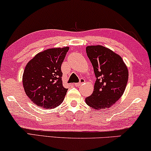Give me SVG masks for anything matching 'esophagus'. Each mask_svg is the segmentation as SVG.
Returning a JSON list of instances; mask_svg holds the SVG:
<instances>
[{"instance_id": "34e87169", "label": "esophagus", "mask_w": 151, "mask_h": 151, "mask_svg": "<svg viewBox=\"0 0 151 151\" xmlns=\"http://www.w3.org/2000/svg\"><path fill=\"white\" fill-rule=\"evenodd\" d=\"M84 82H85V80L84 79H80V81L79 82V83H74V86H81L83 83H84Z\"/></svg>"}]
</instances>
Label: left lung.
Instances as JSON below:
<instances>
[{"instance_id": "1", "label": "left lung", "mask_w": 151, "mask_h": 151, "mask_svg": "<svg viewBox=\"0 0 151 151\" xmlns=\"http://www.w3.org/2000/svg\"><path fill=\"white\" fill-rule=\"evenodd\" d=\"M96 77L94 91L86 103L94 109L109 108L121 98L128 81V70L120 55L102 45L86 48Z\"/></svg>"}]
</instances>
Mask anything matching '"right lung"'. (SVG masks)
<instances>
[{
  "label": "right lung",
  "instance_id": "right-lung-1",
  "mask_svg": "<svg viewBox=\"0 0 151 151\" xmlns=\"http://www.w3.org/2000/svg\"><path fill=\"white\" fill-rule=\"evenodd\" d=\"M69 48L46 49L36 54L25 67L23 86L37 106L50 109L63 101L68 89L63 85L61 65Z\"/></svg>",
  "mask_w": 151,
  "mask_h": 151
}]
</instances>
